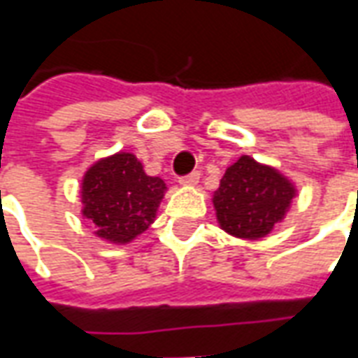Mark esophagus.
Segmentation results:
<instances>
[{
	"label": "esophagus",
	"instance_id": "34e87169",
	"mask_svg": "<svg viewBox=\"0 0 358 358\" xmlns=\"http://www.w3.org/2000/svg\"><path fill=\"white\" fill-rule=\"evenodd\" d=\"M199 178H201V174L195 171L192 172V174H187V176H182V178H180V184H182V186H195V184L199 182Z\"/></svg>",
	"mask_w": 358,
	"mask_h": 358
}]
</instances>
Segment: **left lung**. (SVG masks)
Here are the masks:
<instances>
[{"label": "left lung", "instance_id": "1", "mask_svg": "<svg viewBox=\"0 0 358 358\" xmlns=\"http://www.w3.org/2000/svg\"><path fill=\"white\" fill-rule=\"evenodd\" d=\"M295 195L293 182L282 172L241 155L226 169L213 205L224 232L241 240H259L284 220Z\"/></svg>", "mask_w": 358, "mask_h": 358}]
</instances>
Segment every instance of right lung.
<instances>
[{
    "instance_id": "add662e5",
    "label": "right lung",
    "mask_w": 358,
    "mask_h": 358,
    "mask_svg": "<svg viewBox=\"0 0 358 358\" xmlns=\"http://www.w3.org/2000/svg\"><path fill=\"white\" fill-rule=\"evenodd\" d=\"M166 184L148 176L138 157L126 151L99 159L82 178V215L95 236L110 243H128L153 224Z\"/></svg>"
}]
</instances>
